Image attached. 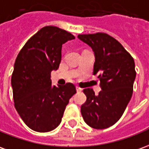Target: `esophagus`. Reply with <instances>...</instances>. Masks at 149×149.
Here are the masks:
<instances>
[{"label": "esophagus", "instance_id": "obj_1", "mask_svg": "<svg viewBox=\"0 0 149 149\" xmlns=\"http://www.w3.org/2000/svg\"><path fill=\"white\" fill-rule=\"evenodd\" d=\"M76 90L78 92H82V88H80L79 87H76Z\"/></svg>", "mask_w": 149, "mask_h": 149}]
</instances>
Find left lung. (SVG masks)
I'll use <instances>...</instances> for the list:
<instances>
[{
  "label": "left lung",
  "instance_id": "left-lung-1",
  "mask_svg": "<svg viewBox=\"0 0 149 149\" xmlns=\"http://www.w3.org/2000/svg\"><path fill=\"white\" fill-rule=\"evenodd\" d=\"M95 53L93 74H98L101 91L98 95L92 88L84 90L87 100L81 113L89 127L105 129L123 116L133 93L136 72L131 54L117 40L102 32L79 35Z\"/></svg>",
  "mask_w": 149,
  "mask_h": 149
}]
</instances>
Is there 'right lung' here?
<instances>
[{"label": "right lung", "mask_w": 149, "mask_h": 149, "mask_svg": "<svg viewBox=\"0 0 149 149\" xmlns=\"http://www.w3.org/2000/svg\"><path fill=\"white\" fill-rule=\"evenodd\" d=\"M74 36L57 26L38 31L22 47L15 60L11 85L14 106L31 130L48 132L61 123L69 100L76 93L75 86H53L51 72L61 60L62 45Z\"/></svg>", "instance_id": "add662e5"}]
</instances>
